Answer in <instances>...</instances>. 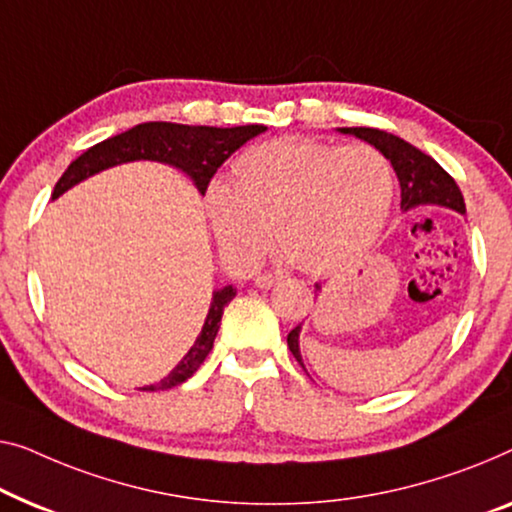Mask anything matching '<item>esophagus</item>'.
Returning <instances> with one entry per match:
<instances>
[{
	"label": "esophagus",
	"instance_id": "34e87169",
	"mask_svg": "<svg viewBox=\"0 0 512 512\" xmlns=\"http://www.w3.org/2000/svg\"><path fill=\"white\" fill-rule=\"evenodd\" d=\"M281 279H284V277H281V274L263 272V274H258V277L254 279V284H256L258 288H272V286H277Z\"/></svg>",
	"mask_w": 512,
	"mask_h": 512
}]
</instances>
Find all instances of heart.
Returning <instances> with one entry per match:
<instances>
[{"instance_id": "heart-1", "label": "heart", "mask_w": 512, "mask_h": 512, "mask_svg": "<svg viewBox=\"0 0 512 512\" xmlns=\"http://www.w3.org/2000/svg\"><path fill=\"white\" fill-rule=\"evenodd\" d=\"M392 194V168L374 147L279 138L244 150L228 184L210 187L207 207L228 256L254 261L274 228L295 268L330 274L372 249Z\"/></svg>"}]
</instances>
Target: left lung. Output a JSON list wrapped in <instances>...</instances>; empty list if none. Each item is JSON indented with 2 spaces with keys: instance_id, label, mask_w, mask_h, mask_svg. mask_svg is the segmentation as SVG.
<instances>
[{
  "instance_id": "left-lung-1",
  "label": "left lung",
  "mask_w": 512,
  "mask_h": 512,
  "mask_svg": "<svg viewBox=\"0 0 512 512\" xmlns=\"http://www.w3.org/2000/svg\"><path fill=\"white\" fill-rule=\"evenodd\" d=\"M337 131L365 140L390 161L399 180V189H402V212L416 210V207H443V210L466 214L462 191H459L453 177L436 164L429 154L420 152L418 147L406 143L399 136H392L388 131L369 127H339ZM300 332L302 323L288 332L286 342L295 360L305 369L300 353Z\"/></svg>"
}]
</instances>
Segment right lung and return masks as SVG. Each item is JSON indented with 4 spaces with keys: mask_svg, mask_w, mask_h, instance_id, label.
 <instances>
[{
    "mask_svg": "<svg viewBox=\"0 0 512 512\" xmlns=\"http://www.w3.org/2000/svg\"><path fill=\"white\" fill-rule=\"evenodd\" d=\"M263 131V124H247V127L231 129L189 127V124L175 122L138 124V127L124 131L120 136H113L90 147L76 161H71V166L64 170V175L55 184L53 201L76 187V184L85 182L87 177L103 173V170L113 166L131 164V161H159V164H168L182 170L196 184V189L205 194L207 184H210L212 175L217 173V168L235 150H240L247 140L256 138ZM235 293H238L235 286H224L212 293L210 309H207L205 323L201 332H198L194 346L170 369L168 376H164L159 383L143 385L140 390H168L184 383L189 376H194L196 369L207 358V353L212 351L214 337H217L221 325V316H224V307L235 298Z\"/></svg>",
    "mask_w": 512,
    "mask_h": 512,
    "instance_id": "obj_1",
    "label": "right lung"
}]
</instances>
